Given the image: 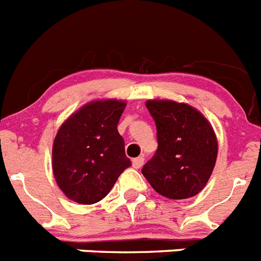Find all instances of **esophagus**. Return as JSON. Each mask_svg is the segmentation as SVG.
I'll use <instances>...</instances> for the list:
<instances>
[{"label":"esophagus","instance_id":"obj_1","mask_svg":"<svg viewBox=\"0 0 261 261\" xmlns=\"http://www.w3.org/2000/svg\"><path fill=\"white\" fill-rule=\"evenodd\" d=\"M145 162L144 156H137V158L133 159V167L135 168H140Z\"/></svg>","mask_w":261,"mask_h":261}]
</instances>
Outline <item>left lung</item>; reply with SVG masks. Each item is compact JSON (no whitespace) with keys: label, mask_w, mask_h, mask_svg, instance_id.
Segmentation results:
<instances>
[{"label":"left lung","mask_w":261,"mask_h":261,"mask_svg":"<svg viewBox=\"0 0 261 261\" xmlns=\"http://www.w3.org/2000/svg\"><path fill=\"white\" fill-rule=\"evenodd\" d=\"M155 121L158 149L142 174L159 195L183 200L208 183L217 159V138L199 111L171 100H147Z\"/></svg>","instance_id":"left-lung-1"}]
</instances>
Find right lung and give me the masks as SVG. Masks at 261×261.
<instances>
[{"label":"right lung","instance_id":"1","mask_svg":"<svg viewBox=\"0 0 261 261\" xmlns=\"http://www.w3.org/2000/svg\"><path fill=\"white\" fill-rule=\"evenodd\" d=\"M125 102L98 100L71 115L57 132L53 175L61 191L78 204H95L108 195L120 174L132 166L117 124Z\"/></svg>","mask_w":261,"mask_h":261}]
</instances>
